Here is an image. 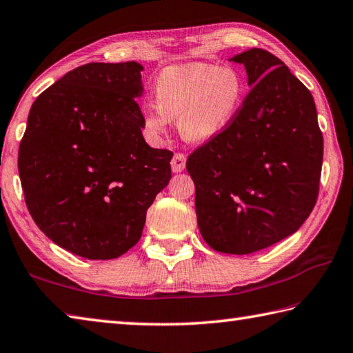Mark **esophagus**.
Instances as JSON below:
<instances>
[{"label":"esophagus","instance_id":"obj_1","mask_svg":"<svg viewBox=\"0 0 353 353\" xmlns=\"http://www.w3.org/2000/svg\"><path fill=\"white\" fill-rule=\"evenodd\" d=\"M172 170L175 173H180L186 169V154L184 153H175L172 158Z\"/></svg>","mask_w":353,"mask_h":353}]
</instances>
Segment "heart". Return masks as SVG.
<instances>
[{
    "label": "heart",
    "mask_w": 353,
    "mask_h": 353,
    "mask_svg": "<svg viewBox=\"0 0 353 353\" xmlns=\"http://www.w3.org/2000/svg\"><path fill=\"white\" fill-rule=\"evenodd\" d=\"M243 99V79L231 68L206 63L167 66L154 82L157 105L144 111L142 121L148 134L161 136L176 117L184 139L206 142L225 132Z\"/></svg>",
    "instance_id": "1"
}]
</instances>
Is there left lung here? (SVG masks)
<instances>
[{
    "mask_svg": "<svg viewBox=\"0 0 353 353\" xmlns=\"http://www.w3.org/2000/svg\"><path fill=\"white\" fill-rule=\"evenodd\" d=\"M242 63L251 90L237 116L189 154L205 242L251 254L302 226L316 205L324 141L312 92L282 60L252 48Z\"/></svg>",
    "mask_w": 353,
    "mask_h": 353,
    "instance_id": "obj_1",
    "label": "left lung"
}]
</instances>
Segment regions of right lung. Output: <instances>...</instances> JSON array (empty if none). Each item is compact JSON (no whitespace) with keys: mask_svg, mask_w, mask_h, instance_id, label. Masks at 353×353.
I'll return each mask as SVG.
<instances>
[{"mask_svg":"<svg viewBox=\"0 0 353 353\" xmlns=\"http://www.w3.org/2000/svg\"><path fill=\"white\" fill-rule=\"evenodd\" d=\"M142 65L86 63L35 99L18 150L24 200L55 245L108 261L138 243L173 153L144 141Z\"/></svg>","mask_w":353,"mask_h":353,"instance_id":"add662e5","label":"right lung"}]
</instances>
